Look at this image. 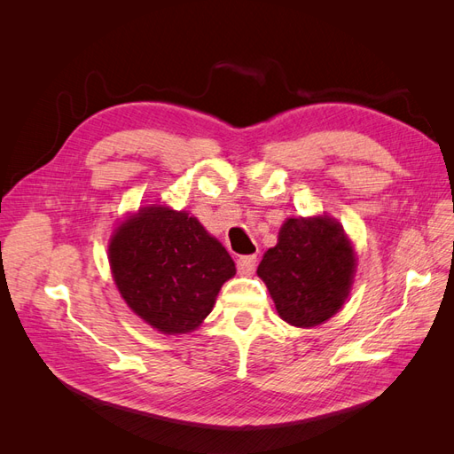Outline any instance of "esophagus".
<instances>
[{"mask_svg": "<svg viewBox=\"0 0 454 454\" xmlns=\"http://www.w3.org/2000/svg\"><path fill=\"white\" fill-rule=\"evenodd\" d=\"M255 263H257L255 255H242L237 261V269H239L242 277H250V274L255 270Z\"/></svg>", "mask_w": 454, "mask_h": 454, "instance_id": "esophagus-1", "label": "esophagus"}]
</instances>
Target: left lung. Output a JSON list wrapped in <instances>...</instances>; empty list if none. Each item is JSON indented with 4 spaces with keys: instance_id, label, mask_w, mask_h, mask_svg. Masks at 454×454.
I'll return each mask as SVG.
<instances>
[{
    "instance_id": "left-lung-1",
    "label": "left lung",
    "mask_w": 454,
    "mask_h": 454,
    "mask_svg": "<svg viewBox=\"0 0 454 454\" xmlns=\"http://www.w3.org/2000/svg\"><path fill=\"white\" fill-rule=\"evenodd\" d=\"M356 272V255L337 219L290 217L257 267L280 318L314 327L345 305Z\"/></svg>"
}]
</instances>
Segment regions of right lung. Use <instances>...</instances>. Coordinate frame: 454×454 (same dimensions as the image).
Masks as SVG:
<instances>
[{
    "label": "right lung",
    "mask_w": 454,
    "mask_h": 454,
    "mask_svg": "<svg viewBox=\"0 0 454 454\" xmlns=\"http://www.w3.org/2000/svg\"><path fill=\"white\" fill-rule=\"evenodd\" d=\"M109 267L134 314L167 335L197 329L214 309L235 261L197 217L144 206L109 240Z\"/></svg>",
    "instance_id": "obj_1"
}]
</instances>
